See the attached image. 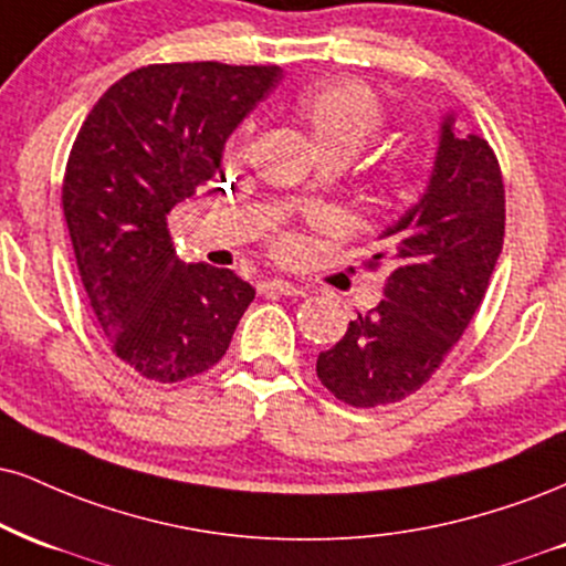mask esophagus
Returning a JSON list of instances; mask_svg holds the SVG:
<instances>
[{
  "label": "esophagus",
  "instance_id": "1",
  "mask_svg": "<svg viewBox=\"0 0 566 566\" xmlns=\"http://www.w3.org/2000/svg\"><path fill=\"white\" fill-rule=\"evenodd\" d=\"M258 290L261 292H276V295H287V297H303L305 290L297 287V284L287 282V279H263L261 284H258Z\"/></svg>",
  "mask_w": 566,
  "mask_h": 566
}]
</instances>
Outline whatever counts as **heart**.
<instances>
[{"label": "heart", "instance_id": "obj_1", "mask_svg": "<svg viewBox=\"0 0 566 566\" xmlns=\"http://www.w3.org/2000/svg\"><path fill=\"white\" fill-rule=\"evenodd\" d=\"M295 113L316 153L358 155L385 124L382 105L356 81H324L295 99Z\"/></svg>", "mask_w": 566, "mask_h": 566}]
</instances>
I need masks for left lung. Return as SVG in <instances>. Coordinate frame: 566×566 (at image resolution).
<instances>
[{
  "label": "left lung",
  "mask_w": 566,
  "mask_h": 566,
  "mask_svg": "<svg viewBox=\"0 0 566 566\" xmlns=\"http://www.w3.org/2000/svg\"><path fill=\"white\" fill-rule=\"evenodd\" d=\"M506 227L499 160L478 134L440 120L424 192L379 240L385 301L358 313L343 339L318 353L316 374L335 398L374 408L417 392L459 343L485 297Z\"/></svg>",
  "instance_id": "left-lung-1"
}]
</instances>
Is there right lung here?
I'll return each mask as SVG.
<instances>
[{
	"label": "right lung",
	"mask_w": 566,
	"mask_h": 566,
	"mask_svg": "<svg viewBox=\"0 0 566 566\" xmlns=\"http://www.w3.org/2000/svg\"><path fill=\"white\" fill-rule=\"evenodd\" d=\"M279 81V65L139 67L73 142L63 213L81 282L113 353L142 377L208 371L253 303L231 269L184 263L166 216L216 179L227 139Z\"/></svg>",
	"instance_id": "right-lung-1"
}]
</instances>
